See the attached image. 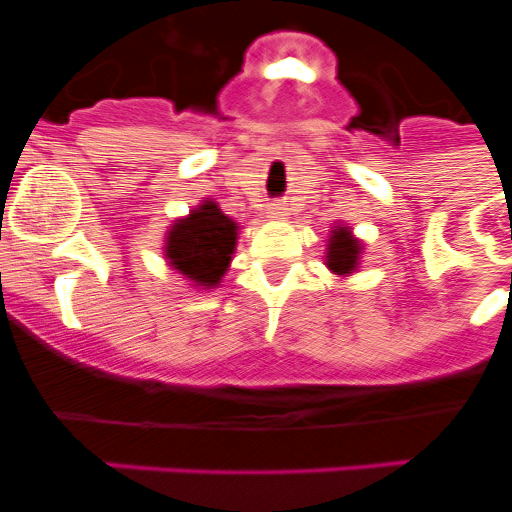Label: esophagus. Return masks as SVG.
Segmentation results:
<instances>
[{
	"mask_svg": "<svg viewBox=\"0 0 512 512\" xmlns=\"http://www.w3.org/2000/svg\"><path fill=\"white\" fill-rule=\"evenodd\" d=\"M271 215H287V208H281V205H274V208H271Z\"/></svg>",
	"mask_w": 512,
	"mask_h": 512,
	"instance_id": "34e87169",
	"label": "esophagus"
}]
</instances>
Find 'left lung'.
<instances>
[{"mask_svg": "<svg viewBox=\"0 0 512 512\" xmlns=\"http://www.w3.org/2000/svg\"><path fill=\"white\" fill-rule=\"evenodd\" d=\"M360 253H363V243L353 238L348 225H335L330 231V238H327V269L340 276L353 274V271H358Z\"/></svg>", "mask_w": 512, "mask_h": 512, "instance_id": "obj_1", "label": "left lung"}]
</instances>
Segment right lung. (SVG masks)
Listing matches in <instances>:
<instances>
[{
  "instance_id": "1",
  "label": "right lung",
  "mask_w": 512,
  "mask_h": 512,
  "mask_svg": "<svg viewBox=\"0 0 512 512\" xmlns=\"http://www.w3.org/2000/svg\"><path fill=\"white\" fill-rule=\"evenodd\" d=\"M238 223L223 215L218 203L203 200L187 218L172 223L164 243V259L195 287L215 289L236 251Z\"/></svg>"
}]
</instances>
